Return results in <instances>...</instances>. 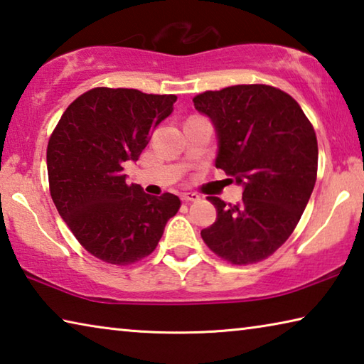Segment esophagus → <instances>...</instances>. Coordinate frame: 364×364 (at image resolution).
Returning <instances> with one entry per match:
<instances>
[{
    "instance_id": "34e87169",
    "label": "esophagus",
    "mask_w": 364,
    "mask_h": 364,
    "mask_svg": "<svg viewBox=\"0 0 364 364\" xmlns=\"http://www.w3.org/2000/svg\"><path fill=\"white\" fill-rule=\"evenodd\" d=\"M183 200H186V202H196V200H199V194L197 193H183Z\"/></svg>"
}]
</instances>
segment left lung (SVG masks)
I'll return each mask as SVG.
<instances>
[{"label": "left lung", "mask_w": 364, "mask_h": 364, "mask_svg": "<svg viewBox=\"0 0 364 364\" xmlns=\"http://www.w3.org/2000/svg\"><path fill=\"white\" fill-rule=\"evenodd\" d=\"M193 101L217 130V168L244 186L236 205L207 197L217 221L200 236L232 264L262 262L294 232L315 188V128L291 95L269 85H234Z\"/></svg>", "instance_id": "obj_1"}]
</instances>
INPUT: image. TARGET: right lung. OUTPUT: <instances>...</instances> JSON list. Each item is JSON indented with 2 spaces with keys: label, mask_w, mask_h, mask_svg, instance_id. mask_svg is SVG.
<instances>
[{
  "label": "right lung",
  "mask_w": 364,
  "mask_h": 364,
  "mask_svg": "<svg viewBox=\"0 0 364 364\" xmlns=\"http://www.w3.org/2000/svg\"><path fill=\"white\" fill-rule=\"evenodd\" d=\"M175 101V95L100 86L65 109L48 141L54 205L77 241L102 262L132 264L151 255L180 210L178 196H149L123 175V164L139 159Z\"/></svg>",
  "instance_id": "add662e5"
}]
</instances>
